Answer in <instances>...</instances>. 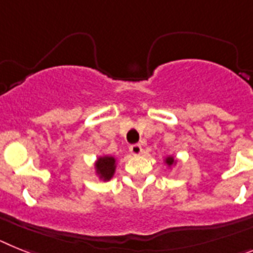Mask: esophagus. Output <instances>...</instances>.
<instances>
[{"label":"esophagus","instance_id":"obj_1","mask_svg":"<svg viewBox=\"0 0 253 253\" xmlns=\"http://www.w3.org/2000/svg\"><path fill=\"white\" fill-rule=\"evenodd\" d=\"M129 153L133 154V155H140L142 153V148L140 144H133L129 146Z\"/></svg>","mask_w":253,"mask_h":253}]
</instances>
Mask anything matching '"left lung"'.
<instances>
[{
  "instance_id": "left-lung-1",
  "label": "left lung",
  "mask_w": 253,
  "mask_h": 253,
  "mask_svg": "<svg viewBox=\"0 0 253 253\" xmlns=\"http://www.w3.org/2000/svg\"><path fill=\"white\" fill-rule=\"evenodd\" d=\"M174 163H175V160H174V158L172 157V155H170V157L166 158V164L168 167H172Z\"/></svg>"
}]
</instances>
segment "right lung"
<instances>
[{
  "label": "right lung",
  "instance_id": "obj_1",
  "mask_svg": "<svg viewBox=\"0 0 253 253\" xmlns=\"http://www.w3.org/2000/svg\"><path fill=\"white\" fill-rule=\"evenodd\" d=\"M116 163L117 160L114 157L104 155L99 157L95 162V172L99 175V178L103 181H109L116 172Z\"/></svg>",
  "mask_w": 253,
  "mask_h": 253
}]
</instances>
